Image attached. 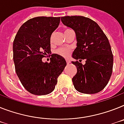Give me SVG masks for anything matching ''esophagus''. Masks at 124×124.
<instances>
[{"mask_svg":"<svg viewBox=\"0 0 124 124\" xmlns=\"http://www.w3.org/2000/svg\"><path fill=\"white\" fill-rule=\"evenodd\" d=\"M66 62H67V64H69L70 62V60H69V59H66Z\"/></svg>","mask_w":124,"mask_h":124,"instance_id":"esophagus-1","label":"esophagus"}]
</instances>
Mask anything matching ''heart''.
Segmentation results:
<instances>
[{
  "label": "heart",
  "mask_w": 124,
  "mask_h": 124,
  "mask_svg": "<svg viewBox=\"0 0 124 124\" xmlns=\"http://www.w3.org/2000/svg\"><path fill=\"white\" fill-rule=\"evenodd\" d=\"M70 31H71V30H70V29H65L64 30V33H67ZM56 53L63 57H68L70 54V50L69 48H60L57 50Z\"/></svg>",
  "instance_id": "b5f03b06"
}]
</instances>
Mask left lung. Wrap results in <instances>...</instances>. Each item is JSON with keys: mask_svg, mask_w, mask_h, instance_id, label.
<instances>
[{"mask_svg": "<svg viewBox=\"0 0 124 124\" xmlns=\"http://www.w3.org/2000/svg\"><path fill=\"white\" fill-rule=\"evenodd\" d=\"M62 23L74 30L77 47L72 54L77 73L72 79L75 89L85 94H94L105 88L113 70V57L108 39L95 21L72 16L61 17ZM86 60L83 65L80 62Z\"/></svg>", "mask_w": 124, "mask_h": 124, "instance_id": "left-lung-1", "label": "left lung"}]
</instances>
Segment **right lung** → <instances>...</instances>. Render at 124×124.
<instances>
[{
  "label": "right lung",
  "mask_w": 124,
  "mask_h": 124,
  "mask_svg": "<svg viewBox=\"0 0 124 124\" xmlns=\"http://www.w3.org/2000/svg\"><path fill=\"white\" fill-rule=\"evenodd\" d=\"M60 17H36L25 22L13 42L16 72L24 88L31 94L46 95L55 88L57 78L67 65L57 54L50 62H43L50 50V37L60 23Z\"/></svg>",
  "instance_id": "add662e5"
}]
</instances>
